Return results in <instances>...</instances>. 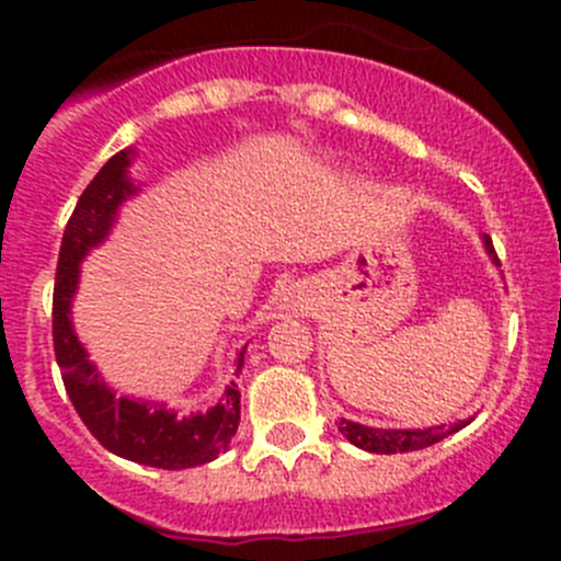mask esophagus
I'll return each mask as SVG.
<instances>
[{
	"label": "esophagus",
	"mask_w": 561,
	"mask_h": 561,
	"mask_svg": "<svg viewBox=\"0 0 561 561\" xmlns=\"http://www.w3.org/2000/svg\"><path fill=\"white\" fill-rule=\"evenodd\" d=\"M312 307V293L304 285H290L279 296V309L282 312H307Z\"/></svg>",
	"instance_id": "1"
}]
</instances>
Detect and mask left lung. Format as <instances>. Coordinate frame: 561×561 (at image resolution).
Masks as SVG:
<instances>
[{"label":"left lung","mask_w":561,"mask_h":561,"mask_svg":"<svg viewBox=\"0 0 561 561\" xmlns=\"http://www.w3.org/2000/svg\"><path fill=\"white\" fill-rule=\"evenodd\" d=\"M483 249L491 257V263L500 265V257H496L494 244H491L489 236L483 233ZM467 423H472V417L467 421H458L454 426H426V428H375L364 426V423H353L347 417L339 421V432L360 450H369V454H410V450H423L428 445H437L439 439H445L448 434L458 432Z\"/></svg>","instance_id":"left-lung-1"}]
</instances>
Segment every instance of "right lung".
Wrapping results in <instances>:
<instances>
[{
	"mask_svg": "<svg viewBox=\"0 0 561 561\" xmlns=\"http://www.w3.org/2000/svg\"><path fill=\"white\" fill-rule=\"evenodd\" d=\"M133 160L135 149H124L100 168L92 184L78 197L76 211L61 236L54 287L56 364L76 412L111 454L157 469L201 467L225 454L239 428V386L230 380L217 404L190 415H179L165 401L118 396L103 380L72 325V301L81 282V263L92 249L105 244L118 219V208L140 192V184L129 179ZM244 355L247 344L236 358V375L244 366Z\"/></svg>",
	"mask_w": 561,
	"mask_h": 561,
	"instance_id": "add662e5",
	"label": "right lung"
}]
</instances>
